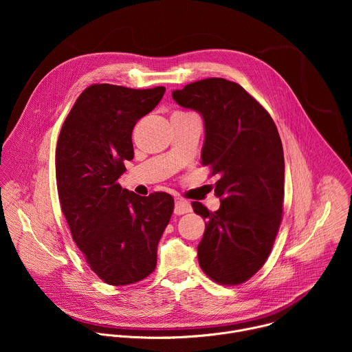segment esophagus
<instances>
[{
    "instance_id": "esophagus-1",
    "label": "esophagus",
    "mask_w": 352,
    "mask_h": 352,
    "mask_svg": "<svg viewBox=\"0 0 352 352\" xmlns=\"http://www.w3.org/2000/svg\"><path fill=\"white\" fill-rule=\"evenodd\" d=\"M190 210H192V206L186 199L179 197V196L175 197V206H174V213L175 214H178V216L185 214V213H189Z\"/></svg>"
}]
</instances>
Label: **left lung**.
<instances>
[{"label": "left lung", "mask_w": 352, "mask_h": 352, "mask_svg": "<svg viewBox=\"0 0 352 352\" xmlns=\"http://www.w3.org/2000/svg\"><path fill=\"white\" fill-rule=\"evenodd\" d=\"M173 98L202 116V164L219 175L220 209L212 213L192 202L206 219L199 265L219 284H242L265 265L281 224L284 153L277 126L242 86L223 78L189 83Z\"/></svg>", "instance_id": "left-lung-1"}]
</instances>
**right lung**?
Segmentation results:
<instances>
[{
  "label": "right lung",
  "mask_w": 352,
  "mask_h": 352,
  "mask_svg": "<svg viewBox=\"0 0 352 352\" xmlns=\"http://www.w3.org/2000/svg\"><path fill=\"white\" fill-rule=\"evenodd\" d=\"M166 91L109 83L86 87L69 111L57 142L56 177L61 210L90 269L110 285L147 277L171 219L166 192L139 196L118 178L133 159L132 131Z\"/></svg>",
  "instance_id": "right-lung-1"
}]
</instances>
